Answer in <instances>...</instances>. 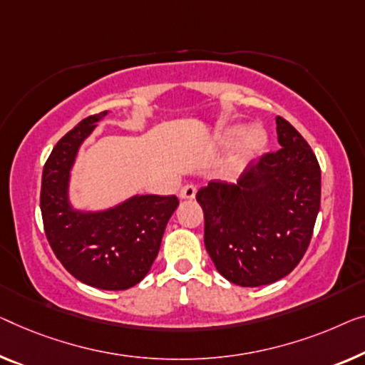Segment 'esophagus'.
Instances as JSON below:
<instances>
[{
    "label": "esophagus",
    "mask_w": 365,
    "mask_h": 365,
    "mask_svg": "<svg viewBox=\"0 0 365 365\" xmlns=\"http://www.w3.org/2000/svg\"><path fill=\"white\" fill-rule=\"evenodd\" d=\"M195 195H197V187L195 185H185L180 190V198L182 200H192L195 198Z\"/></svg>",
    "instance_id": "34e87169"
}]
</instances>
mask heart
I'll use <instances>...</instances> for the list:
<instances>
[{
  "label": "heart",
  "instance_id": "heart-1",
  "mask_svg": "<svg viewBox=\"0 0 365 365\" xmlns=\"http://www.w3.org/2000/svg\"><path fill=\"white\" fill-rule=\"evenodd\" d=\"M246 133V128L244 126H232L221 135V143L225 145H231L242 139V135ZM265 145V134L260 129L249 130L247 138L242 140L241 150H239V159L247 160L254 157L257 152Z\"/></svg>",
  "mask_w": 365,
  "mask_h": 365
}]
</instances>
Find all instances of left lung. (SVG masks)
I'll use <instances>...</instances> for the list:
<instances>
[{
	"label": "left lung",
	"mask_w": 365,
	"mask_h": 365,
	"mask_svg": "<svg viewBox=\"0 0 365 365\" xmlns=\"http://www.w3.org/2000/svg\"><path fill=\"white\" fill-rule=\"evenodd\" d=\"M280 149L264 154L237 183L198 190L205 247L216 270L241 287L269 285L297 267L312 241L322 170L302 134L277 116Z\"/></svg>",
	"instance_id": "8db88e82"
}]
</instances>
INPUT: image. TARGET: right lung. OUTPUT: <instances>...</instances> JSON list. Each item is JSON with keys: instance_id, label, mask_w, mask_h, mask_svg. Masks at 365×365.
Masks as SVG:
<instances>
[{"instance_id": "obj_1", "label": "right lung", "mask_w": 365, "mask_h": 365, "mask_svg": "<svg viewBox=\"0 0 365 365\" xmlns=\"http://www.w3.org/2000/svg\"><path fill=\"white\" fill-rule=\"evenodd\" d=\"M106 114L85 118L53 148L42 172L41 211L53 254L75 279L101 290H128L149 274L178 198L134 195L108 210L73 208L70 172L81 143Z\"/></svg>"}]
</instances>
